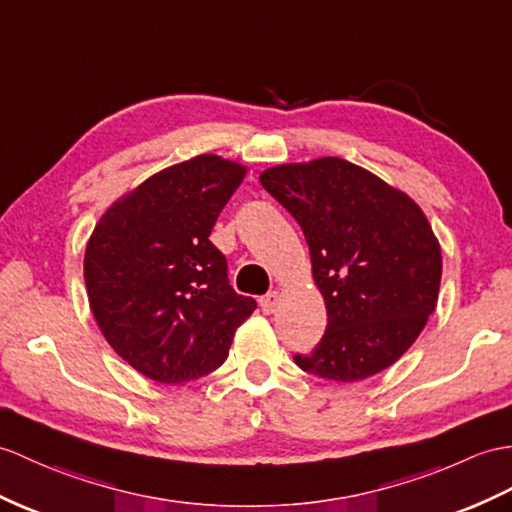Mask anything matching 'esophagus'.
<instances>
[{"instance_id": "obj_1", "label": "esophagus", "mask_w": 512, "mask_h": 512, "mask_svg": "<svg viewBox=\"0 0 512 512\" xmlns=\"http://www.w3.org/2000/svg\"><path fill=\"white\" fill-rule=\"evenodd\" d=\"M279 301H281V292L279 290H272L266 296H261L259 305H261V310H264L266 314H272L279 307Z\"/></svg>"}]
</instances>
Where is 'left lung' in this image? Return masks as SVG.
Here are the masks:
<instances>
[{
    "instance_id": "obj_1",
    "label": "left lung",
    "mask_w": 512,
    "mask_h": 512,
    "mask_svg": "<svg viewBox=\"0 0 512 512\" xmlns=\"http://www.w3.org/2000/svg\"><path fill=\"white\" fill-rule=\"evenodd\" d=\"M259 181L301 224L327 307L323 340L294 362L334 382H362L395 364L427 325L441 288V244L423 209L338 157L281 163Z\"/></svg>"
}]
</instances>
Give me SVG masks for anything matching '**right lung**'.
<instances>
[{
  "label": "right lung",
  "instance_id": "add662e5",
  "mask_svg": "<svg viewBox=\"0 0 512 512\" xmlns=\"http://www.w3.org/2000/svg\"><path fill=\"white\" fill-rule=\"evenodd\" d=\"M246 165L220 154L174 163L113 200L85 251L89 307L102 336L137 373L192 382L227 360L255 299L237 294L209 242Z\"/></svg>",
  "mask_w": 512,
  "mask_h": 512
}]
</instances>
